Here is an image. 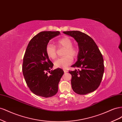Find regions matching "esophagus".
I'll use <instances>...</instances> for the list:
<instances>
[{
  "label": "esophagus",
  "mask_w": 122,
  "mask_h": 122,
  "mask_svg": "<svg viewBox=\"0 0 122 122\" xmlns=\"http://www.w3.org/2000/svg\"><path fill=\"white\" fill-rule=\"evenodd\" d=\"M64 72H65V73H67V72H68V70H66V69H64Z\"/></svg>",
  "instance_id": "esophagus-1"
}]
</instances>
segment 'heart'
<instances>
[{"mask_svg": "<svg viewBox=\"0 0 122 122\" xmlns=\"http://www.w3.org/2000/svg\"><path fill=\"white\" fill-rule=\"evenodd\" d=\"M59 48H65L64 55L65 56L58 58L55 61V67L65 69L71 65L73 62L72 57H76L78 54V49L73 46L72 41L69 38L65 37L59 39L56 42ZM45 51L47 56L49 58L54 60L56 57V48L52 44L48 43L46 46Z\"/></svg>", "mask_w": 122, "mask_h": 122, "instance_id": "obj_1", "label": "heart"}]
</instances>
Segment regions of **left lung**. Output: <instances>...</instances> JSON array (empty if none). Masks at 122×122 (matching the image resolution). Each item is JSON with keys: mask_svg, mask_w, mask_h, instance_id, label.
<instances>
[{"mask_svg": "<svg viewBox=\"0 0 122 122\" xmlns=\"http://www.w3.org/2000/svg\"><path fill=\"white\" fill-rule=\"evenodd\" d=\"M74 38L78 43L77 61L72 67L78 70L69 71L72 75L71 86L77 94L86 95L99 86L104 71L102 55L96 44L90 36L79 31L63 32Z\"/></svg>", "mask_w": 122, "mask_h": 122, "instance_id": "left-lung-1", "label": "left lung"}]
</instances>
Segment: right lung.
I'll return each mask as SVG.
<instances>
[{"label":"right lung","mask_w":122,"mask_h":122,"mask_svg":"<svg viewBox=\"0 0 122 122\" xmlns=\"http://www.w3.org/2000/svg\"><path fill=\"white\" fill-rule=\"evenodd\" d=\"M60 34L58 31L39 33L30 41L24 54L22 72L26 83L33 93L41 97L48 98L56 94L64 73L60 68L50 71L53 64L45 51L49 41Z\"/></svg>","instance_id":"obj_1"}]
</instances>
